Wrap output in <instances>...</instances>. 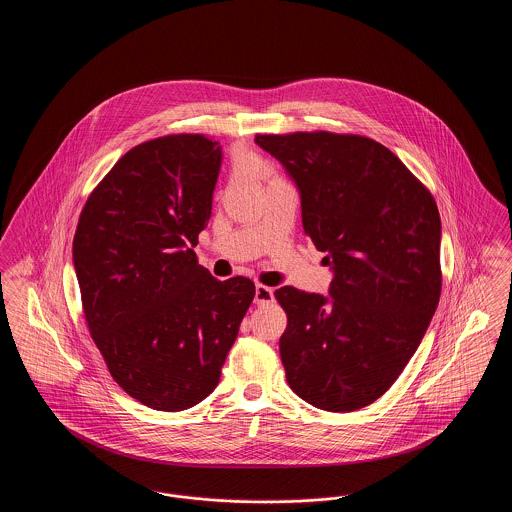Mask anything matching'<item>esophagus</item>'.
<instances>
[{"label": "esophagus", "mask_w": 512, "mask_h": 512, "mask_svg": "<svg viewBox=\"0 0 512 512\" xmlns=\"http://www.w3.org/2000/svg\"><path fill=\"white\" fill-rule=\"evenodd\" d=\"M274 301V292L272 288H268L265 284H257L255 286V305H268Z\"/></svg>", "instance_id": "esophagus-1"}]
</instances>
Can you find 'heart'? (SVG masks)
<instances>
[{"label": "heart", "instance_id": "heart-1", "mask_svg": "<svg viewBox=\"0 0 512 512\" xmlns=\"http://www.w3.org/2000/svg\"><path fill=\"white\" fill-rule=\"evenodd\" d=\"M240 167L244 169V171L249 172V174H253V176H257V178H261V180H265V182H270V180H276V178H280L276 171H274V167L268 163L265 157H261V155H257V153H247L244 157H240Z\"/></svg>", "mask_w": 512, "mask_h": 512}]
</instances>
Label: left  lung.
<instances>
[{"mask_svg": "<svg viewBox=\"0 0 512 512\" xmlns=\"http://www.w3.org/2000/svg\"><path fill=\"white\" fill-rule=\"evenodd\" d=\"M301 194L303 230L334 268L330 295L284 286L286 380L303 401L349 413L390 390L441 293L438 205L390 149L326 130L257 134Z\"/></svg>", "mask_w": 512, "mask_h": 512, "instance_id": "1", "label": "left lung"}]
</instances>
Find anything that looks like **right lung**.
<instances>
[{
    "label": "right lung",
    "instance_id": "obj_1",
    "mask_svg": "<svg viewBox=\"0 0 512 512\" xmlns=\"http://www.w3.org/2000/svg\"><path fill=\"white\" fill-rule=\"evenodd\" d=\"M220 147L167 134L126 151L76 224L82 313L113 380L155 411H184L217 388L255 284L197 265Z\"/></svg>",
    "mask_w": 512,
    "mask_h": 512
}]
</instances>
